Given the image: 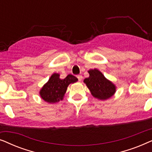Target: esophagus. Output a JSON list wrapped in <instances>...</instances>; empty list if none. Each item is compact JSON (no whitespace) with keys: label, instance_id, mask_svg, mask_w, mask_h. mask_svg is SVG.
<instances>
[{"label":"esophagus","instance_id":"obj_1","mask_svg":"<svg viewBox=\"0 0 152 152\" xmlns=\"http://www.w3.org/2000/svg\"><path fill=\"white\" fill-rule=\"evenodd\" d=\"M77 79L79 81H82V79H83V77L82 75H77Z\"/></svg>","mask_w":152,"mask_h":152}]
</instances>
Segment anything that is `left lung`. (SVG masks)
<instances>
[{"mask_svg":"<svg viewBox=\"0 0 152 152\" xmlns=\"http://www.w3.org/2000/svg\"><path fill=\"white\" fill-rule=\"evenodd\" d=\"M89 77L84 80L85 84L91 91V94L95 98L102 99H109L115 92V86L113 83L105 78L98 70H90Z\"/></svg>","mask_w":152,"mask_h":152,"instance_id":"8db88e82","label":"left lung"}]
</instances>
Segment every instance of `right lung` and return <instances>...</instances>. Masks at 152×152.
Instances as JSON below:
<instances>
[{"label":"right lung","instance_id":"obj_1","mask_svg":"<svg viewBox=\"0 0 152 152\" xmlns=\"http://www.w3.org/2000/svg\"><path fill=\"white\" fill-rule=\"evenodd\" d=\"M77 80V78L72 75H68L66 78L61 80L59 74L54 73L40 91L41 98L49 103L62 100L68 85Z\"/></svg>","mask_w":152,"mask_h":152}]
</instances>
